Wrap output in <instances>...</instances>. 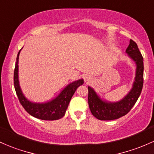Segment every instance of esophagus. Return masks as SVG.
I'll return each mask as SVG.
<instances>
[{"mask_svg": "<svg viewBox=\"0 0 154 154\" xmlns=\"http://www.w3.org/2000/svg\"><path fill=\"white\" fill-rule=\"evenodd\" d=\"M91 77H90V76H86V77H85V80H87V81H89V80H91Z\"/></svg>", "mask_w": 154, "mask_h": 154, "instance_id": "34e87169", "label": "esophagus"}]
</instances>
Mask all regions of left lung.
<instances>
[{
  "label": "left lung",
  "mask_w": 154,
  "mask_h": 154,
  "mask_svg": "<svg viewBox=\"0 0 154 154\" xmlns=\"http://www.w3.org/2000/svg\"><path fill=\"white\" fill-rule=\"evenodd\" d=\"M126 52L136 64L134 80L132 88L123 99L118 102L102 99L93 88L88 86V105L93 116L102 121H111L124 116L131 110L141 94L143 85V58L137 45L130 39Z\"/></svg>",
  "instance_id": "obj_1"
}]
</instances>
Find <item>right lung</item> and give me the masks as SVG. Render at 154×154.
Wrapping results in <instances>:
<instances>
[{"label":"right lung","mask_w":154,"mask_h":154,"mask_svg":"<svg viewBox=\"0 0 154 154\" xmlns=\"http://www.w3.org/2000/svg\"><path fill=\"white\" fill-rule=\"evenodd\" d=\"M21 50L17 54L14 72V88L20 104L30 116L38 119L45 121H55L63 118L74 92L79 86L84 83L83 79H79L70 82L60 91L58 96H55L52 100L42 103L31 102L25 97L20 85L18 63Z\"/></svg>","instance_id":"add662e5"}]
</instances>
